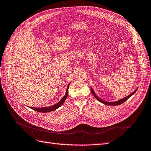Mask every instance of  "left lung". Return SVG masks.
<instances>
[{
  "label": "left lung",
  "mask_w": 151,
  "mask_h": 151,
  "mask_svg": "<svg viewBox=\"0 0 151 151\" xmlns=\"http://www.w3.org/2000/svg\"><path fill=\"white\" fill-rule=\"evenodd\" d=\"M91 92H92L93 94L94 95V96L96 98V99L97 100H98V101H99V102H101V103H103V104H106V105H111V106H115V105H119V104H122L123 103H124L125 101H126L128 99H129V98H130V97L132 96L133 95V94L136 92V91L137 90V89H135L133 93H132V94H130V95L127 96V97H125V98H123V99H121L120 100H118V101H115V102H107V101H103V100L101 99L99 97L97 96V95L95 94L94 91L93 90L92 88H91Z\"/></svg>",
  "instance_id": "8db88e82"
}]
</instances>
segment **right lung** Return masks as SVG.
<instances>
[{"label":"right lung","mask_w":151,"mask_h":151,"mask_svg":"<svg viewBox=\"0 0 151 151\" xmlns=\"http://www.w3.org/2000/svg\"><path fill=\"white\" fill-rule=\"evenodd\" d=\"M68 86H69V84L68 85L67 88V91H66V93L65 94L64 96L63 97V98L60 100V101L58 103H57V104L53 105V106H48V107H42V108H33V107H29L31 109H33V110L38 111V112H41V113H47V112H50V111H52L55 109H57L58 108L60 107V106L63 104V103H64V101H65V99L68 96Z\"/></svg>","instance_id":"1"}]
</instances>
